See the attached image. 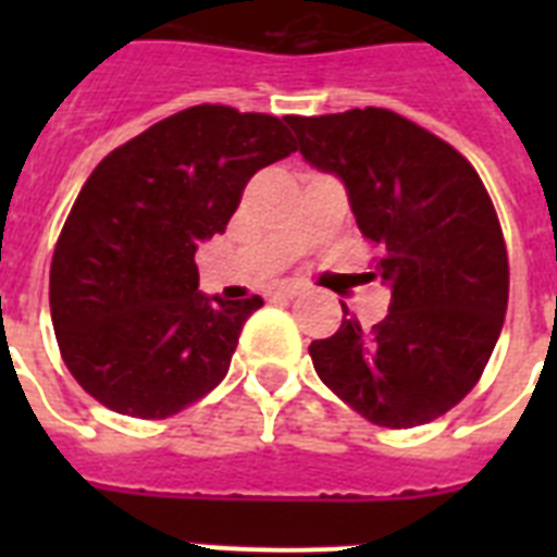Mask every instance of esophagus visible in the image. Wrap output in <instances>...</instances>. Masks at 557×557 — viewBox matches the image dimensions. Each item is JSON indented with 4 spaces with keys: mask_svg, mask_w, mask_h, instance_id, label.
Masks as SVG:
<instances>
[{
    "mask_svg": "<svg viewBox=\"0 0 557 557\" xmlns=\"http://www.w3.org/2000/svg\"><path fill=\"white\" fill-rule=\"evenodd\" d=\"M304 292L300 286H295V283H280V286L271 288V297H297Z\"/></svg>",
    "mask_w": 557,
    "mask_h": 557,
    "instance_id": "obj_1",
    "label": "esophagus"
}]
</instances>
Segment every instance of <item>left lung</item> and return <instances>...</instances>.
Returning a JSON list of instances; mask_svg holds the SVG:
<instances>
[{"mask_svg": "<svg viewBox=\"0 0 557 557\" xmlns=\"http://www.w3.org/2000/svg\"><path fill=\"white\" fill-rule=\"evenodd\" d=\"M300 156L338 176L361 234L381 245L370 277L389 288L372 330L349 318L312 341L314 372L367 422L416 428L471 393L500 338L509 257L476 170L389 109L288 117Z\"/></svg>", "mask_w": 557, "mask_h": 557, "instance_id": "1", "label": "left lung"}]
</instances>
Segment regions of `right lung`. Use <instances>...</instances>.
Segmentation results:
<instances>
[{"label":"right lung","instance_id":"add662e5","mask_svg":"<svg viewBox=\"0 0 557 557\" xmlns=\"http://www.w3.org/2000/svg\"><path fill=\"white\" fill-rule=\"evenodd\" d=\"M295 150L280 117L201 103L95 168L48 283L63 361L91 398L135 419H168L225 379L262 297H208L193 257L225 231L248 178Z\"/></svg>","mask_w":557,"mask_h":557}]
</instances>
